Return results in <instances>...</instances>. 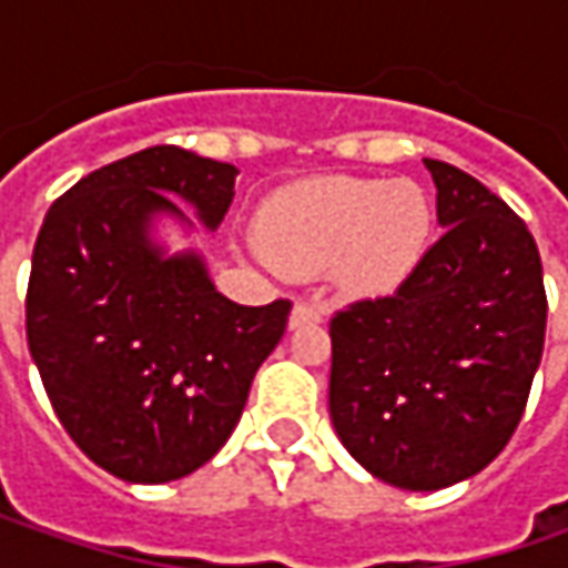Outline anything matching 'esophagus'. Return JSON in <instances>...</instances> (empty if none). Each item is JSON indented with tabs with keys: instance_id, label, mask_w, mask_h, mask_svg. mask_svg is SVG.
<instances>
[{
	"instance_id": "1",
	"label": "esophagus",
	"mask_w": 568,
	"mask_h": 568,
	"mask_svg": "<svg viewBox=\"0 0 568 568\" xmlns=\"http://www.w3.org/2000/svg\"><path fill=\"white\" fill-rule=\"evenodd\" d=\"M325 318V310L310 303V300H296L294 313H291V325H303V322H322Z\"/></svg>"
}]
</instances>
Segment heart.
<instances>
[{
	"mask_svg": "<svg viewBox=\"0 0 568 568\" xmlns=\"http://www.w3.org/2000/svg\"><path fill=\"white\" fill-rule=\"evenodd\" d=\"M277 272L332 268L351 294L392 291L420 258L429 202L414 183L328 176L274 195L255 224Z\"/></svg>",
	"mask_w": 568,
	"mask_h": 568,
	"instance_id": "obj_1",
	"label": "heart"
}]
</instances>
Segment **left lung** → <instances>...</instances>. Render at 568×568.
I'll return each instance as SVG.
<instances>
[{
    "label": "left lung",
    "mask_w": 568,
    "mask_h": 568,
    "mask_svg": "<svg viewBox=\"0 0 568 568\" xmlns=\"http://www.w3.org/2000/svg\"><path fill=\"white\" fill-rule=\"evenodd\" d=\"M443 236L385 296L328 322V410L344 448L402 490L484 470L525 414L547 332L531 230L470 173L424 161Z\"/></svg>",
    "instance_id": "obj_1"
}]
</instances>
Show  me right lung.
Returning <instances> with one entry per match:
<instances>
[{
  "label": "right lung",
  "mask_w": 568,
  "mask_h": 568,
  "mask_svg": "<svg viewBox=\"0 0 568 568\" xmlns=\"http://www.w3.org/2000/svg\"><path fill=\"white\" fill-rule=\"evenodd\" d=\"M236 166L154 144L59 195L37 233L28 347L59 424L94 465L129 484H166L227 443L255 369L284 338L291 300L240 306L214 291L202 255L148 240L170 195L217 227Z\"/></svg>",
  "instance_id": "add662e5"
}]
</instances>
